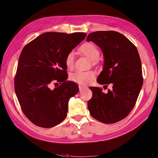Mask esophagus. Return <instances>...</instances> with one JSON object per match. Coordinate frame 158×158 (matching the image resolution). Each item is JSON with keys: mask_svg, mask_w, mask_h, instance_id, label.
<instances>
[{"mask_svg": "<svg viewBox=\"0 0 158 158\" xmlns=\"http://www.w3.org/2000/svg\"><path fill=\"white\" fill-rule=\"evenodd\" d=\"M86 88V87H85V86H83V85H79V89H80V91L81 92V91H82V90H84V89H85Z\"/></svg>", "mask_w": 158, "mask_h": 158, "instance_id": "34e87169", "label": "esophagus"}]
</instances>
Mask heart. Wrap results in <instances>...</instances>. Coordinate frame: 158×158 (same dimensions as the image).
Returning a JSON list of instances; mask_svg holds the SVG:
<instances>
[{
    "label": "heart",
    "mask_w": 158,
    "mask_h": 158,
    "mask_svg": "<svg viewBox=\"0 0 158 158\" xmlns=\"http://www.w3.org/2000/svg\"><path fill=\"white\" fill-rule=\"evenodd\" d=\"M80 51L82 54L88 56L94 63L96 60L99 55V51L98 47L92 43H86L80 47ZM65 64L68 69L73 67L74 63V55L73 52H69L65 57ZM95 76L93 71H76L73 73L70 78L73 82L82 85H86L92 81Z\"/></svg>",
    "instance_id": "heart-1"
}]
</instances>
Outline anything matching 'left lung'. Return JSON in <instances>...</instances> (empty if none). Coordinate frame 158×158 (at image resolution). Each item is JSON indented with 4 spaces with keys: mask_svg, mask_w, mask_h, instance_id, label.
I'll return each instance as SVG.
<instances>
[{
    "mask_svg": "<svg viewBox=\"0 0 158 158\" xmlns=\"http://www.w3.org/2000/svg\"><path fill=\"white\" fill-rule=\"evenodd\" d=\"M86 41L94 42L103 53V68L97 82L104 86L113 85L107 94L99 88L89 87L92 91V98L88 102L89 113L106 124L120 121L135 107L143 84L138 50L125 35L114 31L90 33Z\"/></svg>",
    "mask_w": 158,
    "mask_h": 158,
    "instance_id": "8db88e82",
    "label": "left lung"
}]
</instances>
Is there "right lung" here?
Returning a JSON list of instances; mask_svg holds the SVG:
<instances>
[{"label":"right lung","mask_w":158,"mask_h":158,"mask_svg":"<svg viewBox=\"0 0 158 158\" xmlns=\"http://www.w3.org/2000/svg\"><path fill=\"white\" fill-rule=\"evenodd\" d=\"M86 35L83 32H47L22 49L14 89L23 114L36 126L53 127L67 115L69 99L79 88L77 84L66 80L65 57ZM58 82L59 87L50 88Z\"/></svg>","instance_id":"add662e5"}]
</instances>
